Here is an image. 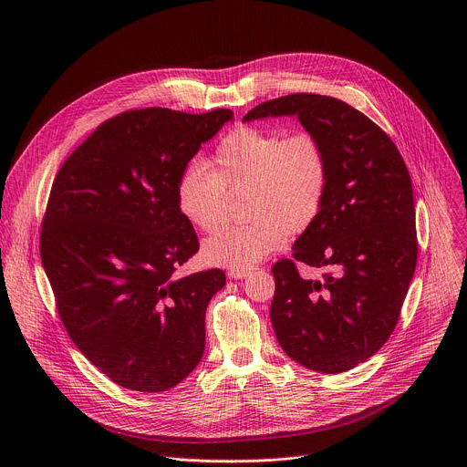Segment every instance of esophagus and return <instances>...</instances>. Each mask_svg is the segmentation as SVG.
Masks as SVG:
<instances>
[{"mask_svg": "<svg viewBox=\"0 0 467 467\" xmlns=\"http://www.w3.org/2000/svg\"><path fill=\"white\" fill-rule=\"evenodd\" d=\"M251 274V268H231L227 272L229 279H245Z\"/></svg>", "mask_w": 467, "mask_h": 467, "instance_id": "1", "label": "esophagus"}]
</instances>
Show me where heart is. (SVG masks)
Wrapping results in <instances>:
<instances>
[{"instance_id":"obj_1","label":"heart","mask_w":467,"mask_h":467,"mask_svg":"<svg viewBox=\"0 0 467 467\" xmlns=\"http://www.w3.org/2000/svg\"><path fill=\"white\" fill-rule=\"evenodd\" d=\"M328 182L323 144L310 132L234 127L220 140L205 168L190 164L175 182L179 214L211 233L225 218V192L247 186L251 222L214 233L202 249L207 264L251 268L279 251L290 231L308 227L321 211Z\"/></svg>"}]
</instances>
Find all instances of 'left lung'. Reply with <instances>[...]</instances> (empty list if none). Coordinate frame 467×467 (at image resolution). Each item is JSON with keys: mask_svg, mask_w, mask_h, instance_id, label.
I'll list each match as a JSON object with an SVG mask.
<instances>
[{"mask_svg": "<svg viewBox=\"0 0 467 467\" xmlns=\"http://www.w3.org/2000/svg\"><path fill=\"white\" fill-rule=\"evenodd\" d=\"M296 116L325 148L321 211L272 272V325L283 351L319 373H344L389 338L418 262L416 211L407 164L386 132L351 105L290 94L251 109L244 121ZM296 261L325 267L303 280Z\"/></svg>", "mask_w": 467, "mask_h": 467, "instance_id": "1", "label": "left lung"}]
</instances>
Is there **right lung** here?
I'll use <instances>...</instances> for the list:
<instances>
[{
    "label": "right lung",
    "instance_id": "add662e5",
    "mask_svg": "<svg viewBox=\"0 0 467 467\" xmlns=\"http://www.w3.org/2000/svg\"><path fill=\"white\" fill-rule=\"evenodd\" d=\"M233 110L121 112L58 170L40 234L62 325L112 382L166 391L205 351V312L222 270L175 277L199 249L179 214L175 182Z\"/></svg>",
    "mask_w": 467,
    "mask_h": 467
}]
</instances>
